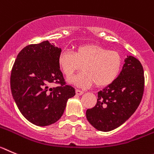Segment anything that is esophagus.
<instances>
[{
	"label": "esophagus",
	"mask_w": 154,
	"mask_h": 154,
	"mask_svg": "<svg viewBox=\"0 0 154 154\" xmlns=\"http://www.w3.org/2000/svg\"><path fill=\"white\" fill-rule=\"evenodd\" d=\"M83 94H84V91H81V90H76V94H77V95H82Z\"/></svg>",
	"instance_id": "obj_1"
}]
</instances>
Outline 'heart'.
Listing matches in <instances>:
<instances>
[{
    "label": "heart",
    "instance_id": "heart-1",
    "mask_svg": "<svg viewBox=\"0 0 154 154\" xmlns=\"http://www.w3.org/2000/svg\"><path fill=\"white\" fill-rule=\"evenodd\" d=\"M57 63L67 78L80 70L84 71L70 80L80 87H88L95 83L97 87H106L117 80L123 65L122 57L117 51H109L97 44H86L75 52L63 50Z\"/></svg>",
    "mask_w": 154,
    "mask_h": 154
}]
</instances>
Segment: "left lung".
<instances>
[{"label":"left lung","instance_id":"left-lung-1","mask_svg":"<svg viewBox=\"0 0 154 154\" xmlns=\"http://www.w3.org/2000/svg\"><path fill=\"white\" fill-rule=\"evenodd\" d=\"M143 74L140 62L134 57H127L117 80L99 91L95 106L87 110L90 124L98 131L107 132L127 121L142 100Z\"/></svg>","mask_w":154,"mask_h":154}]
</instances>
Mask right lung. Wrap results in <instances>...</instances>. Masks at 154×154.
<instances>
[{"mask_svg":"<svg viewBox=\"0 0 154 154\" xmlns=\"http://www.w3.org/2000/svg\"><path fill=\"white\" fill-rule=\"evenodd\" d=\"M61 49L43 41L30 44L19 52L11 74V90L19 110L34 125L44 127L63 115L75 89L67 85L57 63ZM59 84L49 88V84Z\"/></svg>","mask_w":154,"mask_h":154,"instance_id":"right-lung-1","label":"right lung"}]
</instances>
